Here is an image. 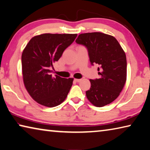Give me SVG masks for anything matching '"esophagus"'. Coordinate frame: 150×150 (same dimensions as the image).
Here are the masks:
<instances>
[{"label":"esophagus","mask_w":150,"mask_h":150,"mask_svg":"<svg viewBox=\"0 0 150 150\" xmlns=\"http://www.w3.org/2000/svg\"><path fill=\"white\" fill-rule=\"evenodd\" d=\"M81 81V79H75V81H76V82H77V83L80 82Z\"/></svg>","instance_id":"34e87169"}]
</instances>
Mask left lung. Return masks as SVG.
<instances>
[{
	"instance_id": "obj_1",
	"label": "left lung",
	"mask_w": 150,
	"mask_h": 150,
	"mask_svg": "<svg viewBox=\"0 0 150 150\" xmlns=\"http://www.w3.org/2000/svg\"><path fill=\"white\" fill-rule=\"evenodd\" d=\"M75 42L87 47L91 64L100 66V78L90 79L91 88L86 91L87 99L97 107L113 102L126 81V57L121 45L112 35L101 32L81 34Z\"/></svg>"
}]
</instances>
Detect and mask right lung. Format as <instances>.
Returning <instances> with one entry per match:
<instances>
[{"label":"right lung","instance_id":"add662e5","mask_svg":"<svg viewBox=\"0 0 150 150\" xmlns=\"http://www.w3.org/2000/svg\"><path fill=\"white\" fill-rule=\"evenodd\" d=\"M77 34H43L33 37L22 54L25 88L40 105L54 107L65 100L73 78L52 77L50 67L72 44Z\"/></svg>","mask_w":150,"mask_h":150}]
</instances>
